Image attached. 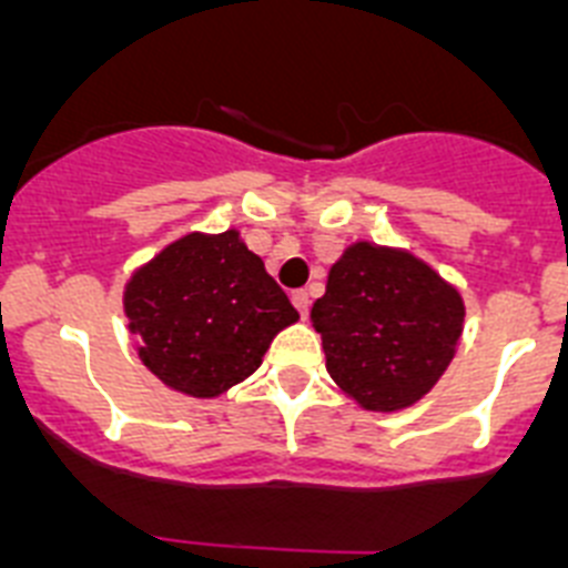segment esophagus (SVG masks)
Masks as SVG:
<instances>
[{
    "label": "esophagus",
    "mask_w": 568,
    "mask_h": 568,
    "mask_svg": "<svg viewBox=\"0 0 568 568\" xmlns=\"http://www.w3.org/2000/svg\"><path fill=\"white\" fill-rule=\"evenodd\" d=\"M293 301H295V307H298V313L307 318V315H310V293H307V290H295Z\"/></svg>",
    "instance_id": "esophagus-1"
}]
</instances>
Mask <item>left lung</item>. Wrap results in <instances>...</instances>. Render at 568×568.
<instances>
[{
  "label": "left lung",
  "mask_w": 568,
  "mask_h": 568,
  "mask_svg": "<svg viewBox=\"0 0 568 568\" xmlns=\"http://www.w3.org/2000/svg\"><path fill=\"white\" fill-rule=\"evenodd\" d=\"M464 315L458 287L418 255L355 241L329 267L310 321L341 393L369 413H400L453 364Z\"/></svg>",
  "instance_id": "8db88e82"
}]
</instances>
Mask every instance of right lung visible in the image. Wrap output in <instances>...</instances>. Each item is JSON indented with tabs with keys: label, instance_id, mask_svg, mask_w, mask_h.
<instances>
[{
	"label": "right lung",
	"instance_id": "add662e5",
	"mask_svg": "<svg viewBox=\"0 0 568 568\" xmlns=\"http://www.w3.org/2000/svg\"><path fill=\"white\" fill-rule=\"evenodd\" d=\"M122 301L142 364L190 398H219L250 378L298 321L239 230L175 239L130 275Z\"/></svg>",
	"mask_w": 568,
	"mask_h": 568
}]
</instances>
